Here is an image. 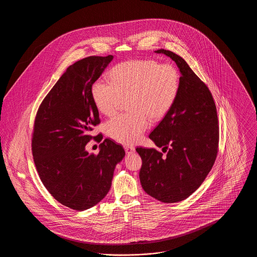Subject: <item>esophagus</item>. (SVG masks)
Masks as SVG:
<instances>
[{
  "mask_svg": "<svg viewBox=\"0 0 257 257\" xmlns=\"http://www.w3.org/2000/svg\"><path fill=\"white\" fill-rule=\"evenodd\" d=\"M124 149H125V152H126L127 154H131V153L135 152L134 147H128V146H125V147H124Z\"/></svg>",
  "mask_w": 257,
  "mask_h": 257,
  "instance_id": "34e87169",
  "label": "esophagus"
}]
</instances>
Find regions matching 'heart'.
<instances>
[{"instance_id": "1", "label": "heart", "mask_w": 257, "mask_h": 257, "mask_svg": "<svg viewBox=\"0 0 257 257\" xmlns=\"http://www.w3.org/2000/svg\"><path fill=\"white\" fill-rule=\"evenodd\" d=\"M110 82L98 79L91 86V96L97 110L112 115L123 99L129 98L131 112L119 114L105 124L110 139L129 146L142 140L150 118H164L174 105L179 92L180 75L171 64L154 60L124 61L110 71Z\"/></svg>"}]
</instances>
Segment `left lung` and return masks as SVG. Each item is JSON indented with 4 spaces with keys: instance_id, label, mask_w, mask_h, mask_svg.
<instances>
[{
    "instance_id": "obj_1",
    "label": "left lung",
    "mask_w": 257,
    "mask_h": 257,
    "mask_svg": "<svg viewBox=\"0 0 257 257\" xmlns=\"http://www.w3.org/2000/svg\"><path fill=\"white\" fill-rule=\"evenodd\" d=\"M177 64L179 92L174 105L149 138L162 152L138 147L143 160L140 181L149 196L162 202L186 199L211 171L218 153L219 125L213 96L207 86L183 59L169 50L155 51Z\"/></svg>"
}]
</instances>
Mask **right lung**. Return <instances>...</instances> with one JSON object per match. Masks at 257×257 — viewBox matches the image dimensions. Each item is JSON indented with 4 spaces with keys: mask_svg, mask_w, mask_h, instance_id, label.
I'll return each instance as SVG.
<instances>
[{
    "mask_svg": "<svg viewBox=\"0 0 257 257\" xmlns=\"http://www.w3.org/2000/svg\"><path fill=\"white\" fill-rule=\"evenodd\" d=\"M112 59L91 56L70 65L42 101L35 120L32 150L39 177L55 199L77 211L106 196L114 168L125 156L123 147L109 139L100 144L97 155L86 150L100 123L91 86Z\"/></svg>",
    "mask_w": 257,
    "mask_h": 257,
    "instance_id": "obj_1",
    "label": "right lung"
}]
</instances>
